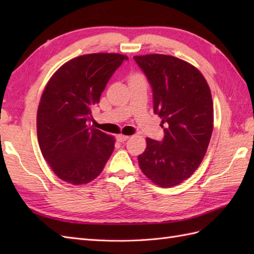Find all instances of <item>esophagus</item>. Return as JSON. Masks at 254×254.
Wrapping results in <instances>:
<instances>
[{
	"label": "esophagus",
	"instance_id": "34e87169",
	"mask_svg": "<svg viewBox=\"0 0 254 254\" xmlns=\"http://www.w3.org/2000/svg\"><path fill=\"white\" fill-rule=\"evenodd\" d=\"M117 139L119 142H126L127 139H128V136H127V135H122V134H120V135H118L117 136Z\"/></svg>",
	"mask_w": 254,
	"mask_h": 254
}]
</instances>
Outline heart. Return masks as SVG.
Wrapping results in <instances>:
<instances>
[{
	"instance_id": "1",
	"label": "heart",
	"mask_w": 254,
	"mask_h": 254,
	"mask_svg": "<svg viewBox=\"0 0 254 254\" xmlns=\"http://www.w3.org/2000/svg\"><path fill=\"white\" fill-rule=\"evenodd\" d=\"M133 76H139V75H137V74H135V75H133ZM133 76H131V77H133Z\"/></svg>"
}]
</instances>
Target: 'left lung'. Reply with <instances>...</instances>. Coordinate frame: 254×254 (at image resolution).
Segmentation results:
<instances>
[{"mask_svg":"<svg viewBox=\"0 0 254 254\" xmlns=\"http://www.w3.org/2000/svg\"><path fill=\"white\" fill-rule=\"evenodd\" d=\"M152 86L154 113L161 118V142L146 138L138 155L143 174L160 188L190 178L202 163L213 132V99L196 67L166 55L133 57Z\"/></svg>","mask_w":254,"mask_h":254,"instance_id":"left-lung-1","label":"left lung"}]
</instances>
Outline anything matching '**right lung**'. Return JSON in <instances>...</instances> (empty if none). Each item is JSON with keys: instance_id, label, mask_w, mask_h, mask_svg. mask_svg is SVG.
<instances>
[{"instance_id": "obj_1", "label": "right lung", "mask_w": 254, "mask_h": 254, "mask_svg": "<svg viewBox=\"0 0 254 254\" xmlns=\"http://www.w3.org/2000/svg\"><path fill=\"white\" fill-rule=\"evenodd\" d=\"M127 56L93 53L72 59L52 75L37 112L42 156L61 180L85 185L98 177L115 149V137L90 127L91 108Z\"/></svg>"}]
</instances>
